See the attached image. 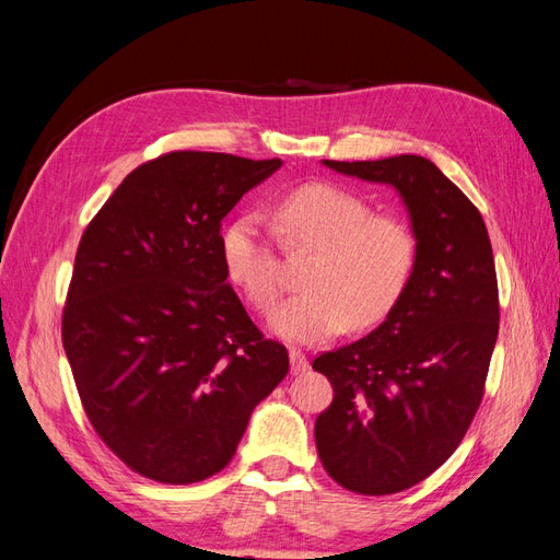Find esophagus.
<instances>
[{"instance_id": "34e87169", "label": "esophagus", "mask_w": 560, "mask_h": 560, "mask_svg": "<svg viewBox=\"0 0 560 560\" xmlns=\"http://www.w3.org/2000/svg\"><path fill=\"white\" fill-rule=\"evenodd\" d=\"M289 357H291V371H293V374H305V371L310 369V362H307V357H305L303 350L291 348Z\"/></svg>"}]
</instances>
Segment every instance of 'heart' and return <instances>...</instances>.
<instances>
[{"label":"heart","instance_id":"heart-1","mask_svg":"<svg viewBox=\"0 0 560 560\" xmlns=\"http://www.w3.org/2000/svg\"><path fill=\"white\" fill-rule=\"evenodd\" d=\"M271 224L289 255L314 250L303 289L275 312L271 328L295 342H322L346 326L383 322L407 293L419 265V236L390 212H374L360 194L331 182L285 191ZM220 255L248 305L267 314L283 293L275 236L260 214L243 212L222 229Z\"/></svg>","mask_w":560,"mask_h":560}]
</instances>
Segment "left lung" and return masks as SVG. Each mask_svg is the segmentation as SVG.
Masks as SVG:
<instances>
[{"label":"left lung","instance_id":"left-lung-1","mask_svg":"<svg viewBox=\"0 0 560 560\" xmlns=\"http://www.w3.org/2000/svg\"><path fill=\"white\" fill-rule=\"evenodd\" d=\"M324 163L393 184L421 246L388 319L312 362L334 385L314 423L326 472L357 494H395L447 462L482 402L499 334L492 243L480 210L428 158Z\"/></svg>","mask_w":560,"mask_h":560}]
</instances>
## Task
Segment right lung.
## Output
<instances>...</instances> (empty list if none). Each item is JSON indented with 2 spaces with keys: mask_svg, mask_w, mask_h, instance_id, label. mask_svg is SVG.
Masks as SVG:
<instances>
[{
  "mask_svg": "<svg viewBox=\"0 0 560 560\" xmlns=\"http://www.w3.org/2000/svg\"><path fill=\"white\" fill-rule=\"evenodd\" d=\"M279 158L170 151L84 229L61 317L84 413L139 476L189 485L232 462L289 352L253 324L220 255L224 214Z\"/></svg>",
  "mask_w": 560,
  "mask_h": 560,
  "instance_id": "1",
  "label": "right lung"
}]
</instances>
